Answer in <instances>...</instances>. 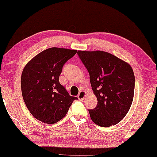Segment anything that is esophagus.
Masks as SVG:
<instances>
[{"label": "esophagus", "instance_id": "1", "mask_svg": "<svg viewBox=\"0 0 157 157\" xmlns=\"http://www.w3.org/2000/svg\"><path fill=\"white\" fill-rule=\"evenodd\" d=\"M85 95H86V92H85V91H83V90L80 91V92H79V94L78 95V99H79V101H82L83 99H84Z\"/></svg>", "mask_w": 157, "mask_h": 157}]
</instances>
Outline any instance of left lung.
<instances>
[{"label": "left lung", "mask_w": 157, "mask_h": 157, "mask_svg": "<svg viewBox=\"0 0 157 157\" xmlns=\"http://www.w3.org/2000/svg\"><path fill=\"white\" fill-rule=\"evenodd\" d=\"M79 58L90 75L97 105L88 109L90 118L100 127L121 122L133 102L135 76L128 63L103 51H78Z\"/></svg>", "instance_id": "1"}]
</instances>
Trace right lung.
Listing matches in <instances>:
<instances>
[{
  "instance_id": "obj_1",
  "label": "right lung",
  "mask_w": 157,
  "mask_h": 157,
  "mask_svg": "<svg viewBox=\"0 0 157 157\" xmlns=\"http://www.w3.org/2000/svg\"><path fill=\"white\" fill-rule=\"evenodd\" d=\"M77 50L51 48L36 55L24 67L21 77L23 99L39 121L54 124L66 116L73 101L59 82L64 64Z\"/></svg>"
}]
</instances>
